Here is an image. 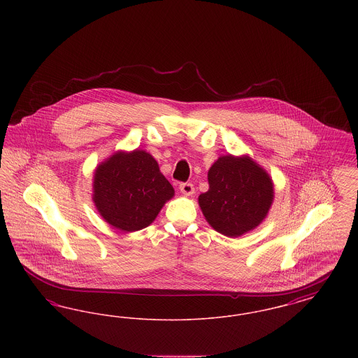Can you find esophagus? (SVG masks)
I'll return each mask as SVG.
<instances>
[{
    "instance_id": "34e87169",
    "label": "esophagus",
    "mask_w": 358,
    "mask_h": 358,
    "mask_svg": "<svg viewBox=\"0 0 358 358\" xmlns=\"http://www.w3.org/2000/svg\"><path fill=\"white\" fill-rule=\"evenodd\" d=\"M180 190H181L182 194H185V196H192V194L194 193V187H193V184H190V182H184V184L180 185Z\"/></svg>"
}]
</instances>
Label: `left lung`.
I'll list each match as a JSON object with an SVG mask.
<instances>
[{
    "instance_id": "1",
    "label": "left lung",
    "mask_w": 358,
    "mask_h": 358,
    "mask_svg": "<svg viewBox=\"0 0 358 358\" xmlns=\"http://www.w3.org/2000/svg\"><path fill=\"white\" fill-rule=\"evenodd\" d=\"M208 182L199 205L209 225L228 238L252 231L273 204V180L248 155H222L208 171Z\"/></svg>"
}]
</instances>
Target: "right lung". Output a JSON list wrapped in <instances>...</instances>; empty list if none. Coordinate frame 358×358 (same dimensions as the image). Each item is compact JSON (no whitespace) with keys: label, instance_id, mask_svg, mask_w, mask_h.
I'll return each mask as SVG.
<instances>
[{"label":"right lung","instance_id":"1","mask_svg":"<svg viewBox=\"0 0 358 358\" xmlns=\"http://www.w3.org/2000/svg\"><path fill=\"white\" fill-rule=\"evenodd\" d=\"M92 200L103 219L124 232L146 228L174 189L145 150L117 152L102 162L94 176Z\"/></svg>","mask_w":358,"mask_h":358}]
</instances>
